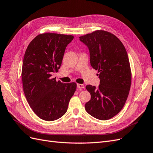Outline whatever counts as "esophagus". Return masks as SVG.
<instances>
[{
	"mask_svg": "<svg viewBox=\"0 0 153 153\" xmlns=\"http://www.w3.org/2000/svg\"><path fill=\"white\" fill-rule=\"evenodd\" d=\"M77 87L79 89H82L85 88V85L83 84H77Z\"/></svg>",
	"mask_w": 153,
	"mask_h": 153,
	"instance_id": "34e87169",
	"label": "esophagus"
}]
</instances>
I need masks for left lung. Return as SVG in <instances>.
Listing matches in <instances>:
<instances>
[{"label": "left lung", "mask_w": 153, "mask_h": 153, "mask_svg": "<svg viewBox=\"0 0 153 153\" xmlns=\"http://www.w3.org/2000/svg\"><path fill=\"white\" fill-rule=\"evenodd\" d=\"M88 46L91 65L98 70L100 85H87L91 98L85 104L90 115L100 120L112 118L121 111L126 102L131 85V70L127 51L114 34L96 30L79 37Z\"/></svg>", "instance_id": "left-lung-1"}]
</instances>
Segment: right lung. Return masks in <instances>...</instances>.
Segmentation results:
<instances>
[{
  "mask_svg": "<svg viewBox=\"0 0 153 153\" xmlns=\"http://www.w3.org/2000/svg\"><path fill=\"white\" fill-rule=\"evenodd\" d=\"M73 39L71 35L40 33L26 48L21 73L23 91L30 107L42 120L54 121L63 116L76 90L74 82L63 83L51 77L58 72Z\"/></svg>",
  "mask_w": 153,
  "mask_h": 153,
  "instance_id": "1",
  "label": "right lung"
}]
</instances>
